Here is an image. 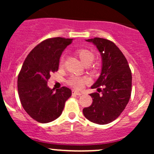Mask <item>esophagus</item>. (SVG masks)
<instances>
[{
  "label": "esophagus",
  "instance_id": "esophagus-1",
  "mask_svg": "<svg viewBox=\"0 0 154 154\" xmlns=\"http://www.w3.org/2000/svg\"><path fill=\"white\" fill-rule=\"evenodd\" d=\"M72 94H74V95H81L82 93L80 92V91H75V90H73L72 91Z\"/></svg>",
  "mask_w": 154,
  "mask_h": 154
}]
</instances>
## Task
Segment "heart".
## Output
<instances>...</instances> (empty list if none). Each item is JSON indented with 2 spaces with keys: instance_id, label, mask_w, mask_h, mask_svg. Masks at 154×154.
Listing matches in <instances>:
<instances>
[{
  "instance_id": "1",
  "label": "heart",
  "mask_w": 154,
  "mask_h": 154,
  "mask_svg": "<svg viewBox=\"0 0 154 154\" xmlns=\"http://www.w3.org/2000/svg\"><path fill=\"white\" fill-rule=\"evenodd\" d=\"M76 54L80 59L82 63L85 65H89L93 62L94 59V54L90 50L86 48H80L76 51ZM64 64V58L63 57H61L60 60V66H63ZM88 82V80L86 77H77V76H72L69 80H68V83L69 86L76 89H81L84 85Z\"/></svg>"
}]
</instances>
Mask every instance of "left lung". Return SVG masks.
I'll list each match as a JSON object with an SVG mask.
<instances>
[{"label": "left lung", "mask_w": 154, "mask_h": 154, "mask_svg": "<svg viewBox=\"0 0 154 154\" xmlns=\"http://www.w3.org/2000/svg\"><path fill=\"white\" fill-rule=\"evenodd\" d=\"M86 41L96 46L102 59L101 73L91 88L100 86L104 88L100 94H90L92 103L83 109V112L90 122L106 125L116 120L128 103L131 95V71L127 59L112 42L101 38Z\"/></svg>", "instance_id": "obj_1"}]
</instances>
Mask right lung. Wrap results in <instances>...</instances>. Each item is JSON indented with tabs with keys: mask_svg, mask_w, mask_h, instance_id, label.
Listing matches in <instances>:
<instances>
[{
	"mask_svg": "<svg viewBox=\"0 0 154 154\" xmlns=\"http://www.w3.org/2000/svg\"><path fill=\"white\" fill-rule=\"evenodd\" d=\"M73 38H48L27 55L18 77V91L21 105L27 114L39 123H48L61 116L71 90L63 86L51 89L48 80L58 71L60 59Z\"/></svg>",
	"mask_w": 154,
	"mask_h": 154,
	"instance_id": "right-lung-1",
	"label": "right lung"
}]
</instances>
